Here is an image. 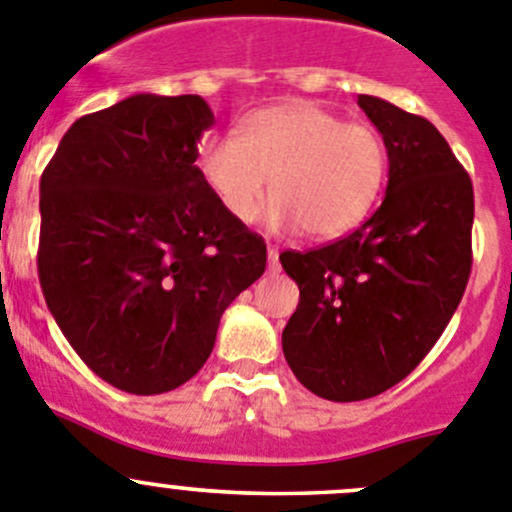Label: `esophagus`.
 Listing matches in <instances>:
<instances>
[{
	"label": "esophagus",
	"instance_id": "34e87169",
	"mask_svg": "<svg viewBox=\"0 0 512 512\" xmlns=\"http://www.w3.org/2000/svg\"><path fill=\"white\" fill-rule=\"evenodd\" d=\"M278 255L280 252L275 250V247H267V265H270V270H275V267H278Z\"/></svg>",
	"mask_w": 512,
	"mask_h": 512
}]
</instances>
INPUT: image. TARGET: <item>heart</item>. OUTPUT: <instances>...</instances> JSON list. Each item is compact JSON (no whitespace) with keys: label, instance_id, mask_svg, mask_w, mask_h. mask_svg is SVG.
I'll list each match as a JSON object with an SVG mask.
<instances>
[{"label":"heart","instance_id":"heart-1","mask_svg":"<svg viewBox=\"0 0 512 512\" xmlns=\"http://www.w3.org/2000/svg\"><path fill=\"white\" fill-rule=\"evenodd\" d=\"M199 171L234 222H252L270 179L272 227H300L313 240L351 232L379 202L389 146L371 123L310 100H288L247 116L240 136H214Z\"/></svg>","mask_w":512,"mask_h":512}]
</instances>
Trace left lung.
I'll list each match as a JSON object with an SVG mask.
<instances>
[{
    "label": "left lung",
    "mask_w": 512,
    "mask_h": 512,
    "mask_svg": "<svg viewBox=\"0 0 512 512\" xmlns=\"http://www.w3.org/2000/svg\"><path fill=\"white\" fill-rule=\"evenodd\" d=\"M389 146L381 207L358 229L280 255L300 303L283 353L308 391L361 401L412 374L455 315L472 267V181L422 116L358 95Z\"/></svg>",
    "instance_id": "1"
}]
</instances>
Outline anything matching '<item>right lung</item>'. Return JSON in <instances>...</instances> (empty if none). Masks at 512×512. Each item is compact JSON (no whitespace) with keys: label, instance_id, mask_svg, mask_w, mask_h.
<instances>
[{"label":"right lung","instance_id":"add662e5","mask_svg":"<svg viewBox=\"0 0 512 512\" xmlns=\"http://www.w3.org/2000/svg\"><path fill=\"white\" fill-rule=\"evenodd\" d=\"M214 113L199 95L138 93L78 118L40 179L42 295L90 371L128 394L204 366L219 318L267 262L197 166Z\"/></svg>","mask_w":512,"mask_h":512}]
</instances>
